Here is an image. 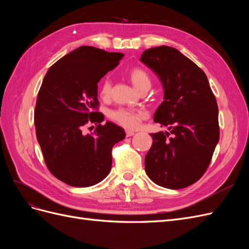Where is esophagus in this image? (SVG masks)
Here are the masks:
<instances>
[{"label":"esophagus","instance_id":"34e87169","mask_svg":"<svg viewBox=\"0 0 249 249\" xmlns=\"http://www.w3.org/2000/svg\"><path fill=\"white\" fill-rule=\"evenodd\" d=\"M134 135H135V133L132 132V131H126L125 132V136L126 137H132V136H134Z\"/></svg>","mask_w":249,"mask_h":249}]
</instances>
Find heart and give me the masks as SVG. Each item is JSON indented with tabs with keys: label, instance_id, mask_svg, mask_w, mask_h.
Segmentation results:
<instances>
[{
	"label": "heart",
	"instance_id": "obj_1",
	"mask_svg": "<svg viewBox=\"0 0 249 249\" xmlns=\"http://www.w3.org/2000/svg\"><path fill=\"white\" fill-rule=\"evenodd\" d=\"M130 79L133 85L138 90L145 86H150V78L148 73L141 69H134L130 72ZM99 93L102 99L106 100L111 93V81L105 78L100 84ZM109 117L115 124L122 125L124 129L134 130L139 125L142 119L146 117V113L141 110H134L127 108H118L109 113Z\"/></svg>",
	"mask_w": 249,
	"mask_h": 249
}]
</instances>
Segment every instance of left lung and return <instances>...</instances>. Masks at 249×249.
<instances>
[{"label": "left lung", "instance_id": "obj_1", "mask_svg": "<svg viewBox=\"0 0 249 249\" xmlns=\"http://www.w3.org/2000/svg\"><path fill=\"white\" fill-rule=\"evenodd\" d=\"M140 61L162 83L164 101L154 120L169 131L150 134L145 172L157 185L182 189L202 177L219 141L217 102L206 73L177 49H148Z\"/></svg>", "mask_w": 249, "mask_h": 249}]
</instances>
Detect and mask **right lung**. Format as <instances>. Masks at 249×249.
<instances>
[{"label":"right lung","mask_w":249,"mask_h":249,"mask_svg":"<svg viewBox=\"0 0 249 249\" xmlns=\"http://www.w3.org/2000/svg\"><path fill=\"white\" fill-rule=\"evenodd\" d=\"M124 55L83 46L53 64L44 77L34 111L36 137L51 173L72 187H90L106 178L112 147L125 137L123 127L93 111L97 83ZM88 122L98 124L92 135L82 133Z\"/></svg>","instance_id":"right-lung-1"}]
</instances>
